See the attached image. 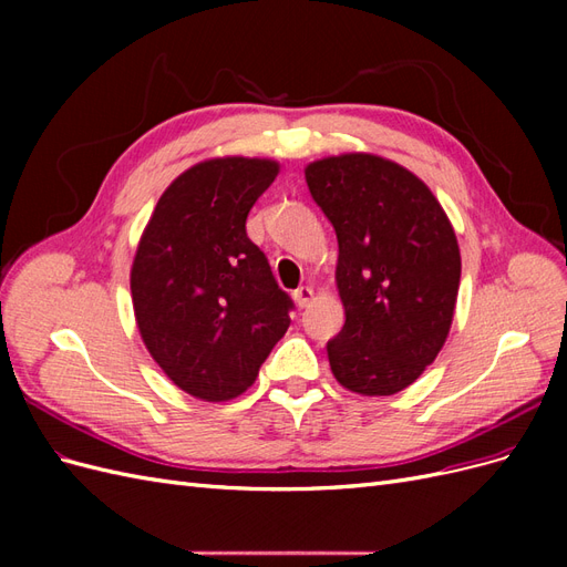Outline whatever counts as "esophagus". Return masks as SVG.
<instances>
[{
  "instance_id": "esophagus-1",
  "label": "esophagus",
  "mask_w": 567,
  "mask_h": 567,
  "mask_svg": "<svg viewBox=\"0 0 567 567\" xmlns=\"http://www.w3.org/2000/svg\"><path fill=\"white\" fill-rule=\"evenodd\" d=\"M293 300H296V305L300 307H310V302L315 300V288H310V286H300L296 293H293Z\"/></svg>"
}]
</instances>
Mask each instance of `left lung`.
<instances>
[{
	"label": "left lung",
	"instance_id": "8db88e82",
	"mask_svg": "<svg viewBox=\"0 0 567 567\" xmlns=\"http://www.w3.org/2000/svg\"><path fill=\"white\" fill-rule=\"evenodd\" d=\"M305 179L338 236L346 326L326 346L336 381L364 398L400 392L452 329L461 281L452 221L425 182L373 153L315 161Z\"/></svg>",
	"mask_w": 567,
	"mask_h": 567
}]
</instances>
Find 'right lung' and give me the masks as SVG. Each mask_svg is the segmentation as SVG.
Wrapping results in <instances>:
<instances>
[{"label":"right lung","mask_w":567,"mask_h":567,"mask_svg":"<svg viewBox=\"0 0 567 567\" xmlns=\"http://www.w3.org/2000/svg\"><path fill=\"white\" fill-rule=\"evenodd\" d=\"M279 175L269 158H210L169 184L130 271L146 350L179 390L227 402L257 379L288 331L293 300L246 234L248 213Z\"/></svg>","instance_id":"obj_1"}]
</instances>
